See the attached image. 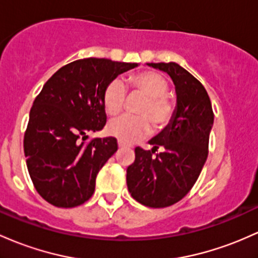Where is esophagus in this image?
<instances>
[{
    "label": "esophagus",
    "instance_id": "1",
    "mask_svg": "<svg viewBox=\"0 0 258 258\" xmlns=\"http://www.w3.org/2000/svg\"><path fill=\"white\" fill-rule=\"evenodd\" d=\"M126 148V144H123L122 142H118V149H123Z\"/></svg>",
    "mask_w": 258,
    "mask_h": 258
}]
</instances>
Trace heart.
<instances>
[{
    "instance_id": "heart-1",
    "label": "heart",
    "mask_w": 258,
    "mask_h": 258,
    "mask_svg": "<svg viewBox=\"0 0 258 258\" xmlns=\"http://www.w3.org/2000/svg\"><path fill=\"white\" fill-rule=\"evenodd\" d=\"M131 93L144 95L146 101L137 109L140 116L124 115L109 123L107 131L122 143L130 144L140 141L151 132V121L157 130L170 123L175 114L174 101L168 97L169 82L160 73L146 71L130 77ZM127 100V89L121 79H114L107 84L103 95L105 111L110 116L118 115Z\"/></svg>"
}]
</instances>
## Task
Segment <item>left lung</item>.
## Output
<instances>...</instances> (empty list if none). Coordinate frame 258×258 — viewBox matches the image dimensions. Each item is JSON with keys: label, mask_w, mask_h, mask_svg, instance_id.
Wrapping results in <instances>:
<instances>
[{"label": "left lung", "mask_w": 258, "mask_h": 258, "mask_svg": "<svg viewBox=\"0 0 258 258\" xmlns=\"http://www.w3.org/2000/svg\"><path fill=\"white\" fill-rule=\"evenodd\" d=\"M168 73L175 84L177 105L170 124L151 141L153 149H135L127 168V187L141 205L164 208L182 200L194 187L208 157L214 114L207 90L175 62L148 63ZM161 149L159 153H155Z\"/></svg>", "instance_id": "1"}]
</instances>
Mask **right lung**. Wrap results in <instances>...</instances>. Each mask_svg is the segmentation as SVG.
<instances>
[{"mask_svg": "<svg viewBox=\"0 0 258 258\" xmlns=\"http://www.w3.org/2000/svg\"><path fill=\"white\" fill-rule=\"evenodd\" d=\"M138 63L76 60L53 73L34 100L24 154L38 194L55 207L72 208L93 196L99 170L117 151L115 137L93 138L106 123L107 84Z\"/></svg>", "mask_w": 258, "mask_h": 258, "instance_id": "right-lung-1", "label": "right lung"}]
</instances>
